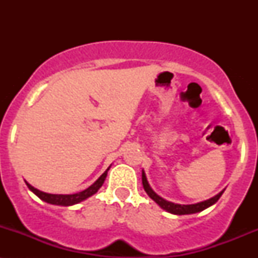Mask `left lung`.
I'll return each instance as SVG.
<instances>
[{
	"instance_id": "1",
	"label": "left lung",
	"mask_w": 258,
	"mask_h": 258,
	"mask_svg": "<svg viewBox=\"0 0 258 258\" xmlns=\"http://www.w3.org/2000/svg\"><path fill=\"white\" fill-rule=\"evenodd\" d=\"M142 183H143V188L144 190L147 191V194L149 195V197L152 198V199L155 201L160 207H161V209L166 210L167 212H170V214H173V215H190V214H197V212L203 211V210H205L207 207L212 206L214 204L217 203L218 199L221 198V195L223 194L224 191L222 190L221 193L215 195V197L211 198V199L201 201V203L191 204V205H180V204L171 203V201H167L162 199L161 197H159V195L153 190L152 186L149 185V183H148L147 176L146 173H144V171H142Z\"/></svg>"
}]
</instances>
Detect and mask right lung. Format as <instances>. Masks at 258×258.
Returning <instances> with one entry per match:
<instances>
[{"instance_id": "obj_1", "label": "right lung", "mask_w": 258, "mask_h": 258, "mask_svg": "<svg viewBox=\"0 0 258 258\" xmlns=\"http://www.w3.org/2000/svg\"><path fill=\"white\" fill-rule=\"evenodd\" d=\"M109 168H110V166L108 167V170H106L105 172L103 173L102 176H100L99 178L97 179L91 186H88V188L85 189V190L80 191V193H75V194H48V193H44V191L38 190V189H36V188H34V186H32L31 184H29L26 180H25V183L32 193L36 194L41 200L46 201V203H48V204H52V205L72 206V205H75V204L81 203V201L86 200L87 198L92 197V195L96 194L97 191H98V189L103 185V183H104Z\"/></svg>"}]
</instances>
